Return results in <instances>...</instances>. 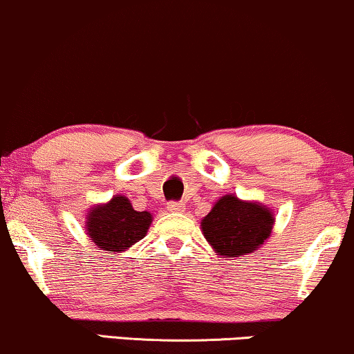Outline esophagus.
I'll use <instances>...</instances> for the list:
<instances>
[{
  "label": "esophagus",
  "instance_id": "1",
  "mask_svg": "<svg viewBox=\"0 0 354 354\" xmlns=\"http://www.w3.org/2000/svg\"><path fill=\"white\" fill-rule=\"evenodd\" d=\"M167 209L169 212H183L186 209V205L185 203H174V201H171V203L167 204Z\"/></svg>",
  "mask_w": 354,
  "mask_h": 354
}]
</instances>
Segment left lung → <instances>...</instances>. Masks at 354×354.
<instances>
[{"label":"left lung","instance_id":"8db88e82","mask_svg":"<svg viewBox=\"0 0 354 354\" xmlns=\"http://www.w3.org/2000/svg\"><path fill=\"white\" fill-rule=\"evenodd\" d=\"M274 221V212L268 205L225 194L201 221V230L218 257L232 259L263 247Z\"/></svg>","mask_w":354,"mask_h":354}]
</instances>
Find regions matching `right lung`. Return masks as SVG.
Segmentation results:
<instances>
[{
	"label": "right lung",
	"mask_w": 354,
	"mask_h": 354,
	"mask_svg": "<svg viewBox=\"0 0 354 354\" xmlns=\"http://www.w3.org/2000/svg\"><path fill=\"white\" fill-rule=\"evenodd\" d=\"M151 221L153 216L150 212H138L129 198L115 194L107 203L88 209L84 229L97 248L115 254L127 252L133 243L144 239Z\"/></svg>",
	"instance_id": "1"
}]
</instances>
